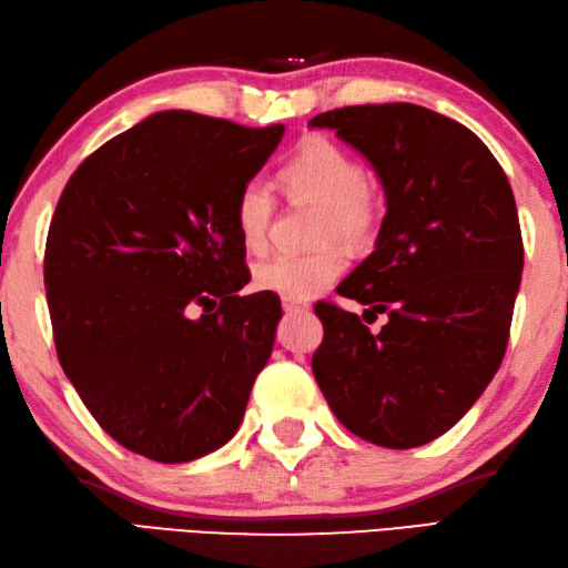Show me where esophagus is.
I'll list each match as a JSON object with an SVG mask.
<instances>
[{
    "label": "esophagus",
    "instance_id": "1",
    "mask_svg": "<svg viewBox=\"0 0 568 568\" xmlns=\"http://www.w3.org/2000/svg\"><path fill=\"white\" fill-rule=\"evenodd\" d=\"M282 306H284L286 314H304V312H308V304L294 302V298H282Z\"/></svg>",
    "mask_w": 568,
    "mask_h": 568
}]
</instances>
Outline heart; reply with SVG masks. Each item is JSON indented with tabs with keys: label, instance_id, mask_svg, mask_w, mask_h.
<instances>
[{
	"label": "heart",
	"instance_id": "obj_1",
	"mask_svg": "<svg viewBox=\"0 0 568 568\" xmlns=\"http://www.w3.org/2000/svg\"><path fill=\"white\" fill-rule=\"evenodd\" d=\"M282 190L292 200H306L321 207L316 237L366 242L376 232L383 212L378 187L363 175V168L346 148L326 135H312L280 168ZM274 217V195L262 180L244 185L234 202V227L247 252L266 247ZM344 252L334 244L312 254H276L254 266V286L282 298L306 302L334 284L344 272Z\"/></svg>",
	"mask_w": 568,
	"mask_h": 568
}]
</instances>
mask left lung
I'll list each match as a JSON object with an SVG mask.
<instances>
[{
	"instance_id": "left-lung-1",
	"label": "left lung",
	"mask_w": 568,
	"mask_h": 568,
	"mask_svg": "<svg viewBox=\"0 0 568 568\" xmlns=\"http://www.w3.org/2000/svg\"><path fill=\"white\" fill-rule=\"evenodd\" d=\"M308 125L336 131L381 178L376 250L338 294L388 316L373 334L358 314L316 304L314 378L353 435L420 447L473 408L505 358L524 266L515 195L469 128L423 105H346Z\"/></svg>"
}]
</instances>
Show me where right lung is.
<instances>
[{
	"mask_svg": "<svg viewBox=\"0 0 568 568\" xmlns=\"http://www.w3.org/2000/svg\"><path fill=\"white\" fill-rule=\"evenodd\" d=\"M282 135V123L153 113L61 192L44 254L53 344L95 423L131 453L190 463L237 433L282 304L240 294L234 202Z\"/></svg>",
	"mask_w": 568,
	"mask_h": 568,
	"instance_id": "obj_1",
	"label": "right lung"
}]
</instances>
